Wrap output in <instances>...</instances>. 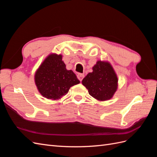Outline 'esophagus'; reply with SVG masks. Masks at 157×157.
I'll return each mask as SVG.
<instances>
[{"label":"esophagus","mask_w":157,"mask_h":157,"mask_svg":"<svg viewBox=\"0 0 157 157\" xmlns=\"http://www.w3.org/2000/svg\"><path fill=\"white\" fill-rule=\"evenodd\" d=\"M84 77V74H82V73H78L77 75V78H78V80H80V81H82V80L83 79Z\"/></svg>","instance_id":"34e87169"}]
</instances>
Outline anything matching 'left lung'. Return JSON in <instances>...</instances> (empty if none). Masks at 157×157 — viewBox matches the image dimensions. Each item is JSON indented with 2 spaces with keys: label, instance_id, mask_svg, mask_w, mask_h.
<instances>
[{
  "label": "left lung",
  "instance_id": "1",
  "mask_svg": "<svg viewBox=\"0 0 157 157\" xmlns=\"http://www.w3.org/2000/svg\"><path fill=\"white\" fill-rule=\"evenodd\" d=\"M82 80L89 94L98 101L111 99L118 88V77L111 64L107 61L99 60Z\"/></svg>",
  "mask_w": 157,
  "mask_h": 157
}]
</instances>
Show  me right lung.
<instances>
[{"label":"right lung","mask_w":157,"mask_h":157,"mask_svg":"<svg viewBox=\"0 0 157 157\" xmlns=\"http://www.w3.org/2000/svg\"><path fill=\"white\" fill-rule=\"evenodd\" d=\"M35 83L42 96L59 100L71 86L80 83L72 70H67L62 55L52 53L42 61L35 74Z\"/></svg>","instance_id":"add662e5"}]
</instances>
